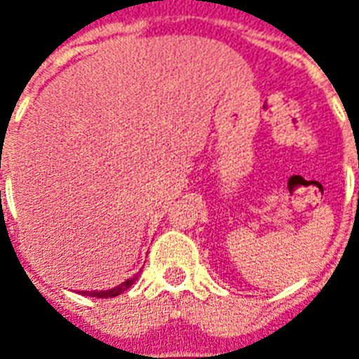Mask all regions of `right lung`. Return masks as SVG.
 Here are the masks:
<instances>
[{
    "mask_svg": "<svg viewBox=\"0 0 359 359\" xmlns=\"http://www.w3.org/2000/svg\"><path fill=\"white\" fill-rule=\"evenodd\" d=\"M135 279H137V278L126 279V281H124V283H121L119 287H115V289H109V290H93V292H89V290H87V292H83V290H81V294H83V296H93V298H114V296L123 294L124 290L130 289V287L134 285Z\"/></svg>",
    "mask_w": 359,
    "mask_h": 359,
    "instance_id": "right-lung-1",
    "label": "right lung"
}]
</instances>
